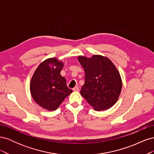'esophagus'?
Listing matches in <instances>:
<instances>
[{"label":"esophagus","instance_id":"34e87169","mask_svg":"<svg viewBox=\"0 0 154 154\" xmlns=\"http://www.w3.org/2000/svg\"><path fill=\"white\" fill-rule=\"evenodd\" d=\"M72 90H73L74 91H79V87H78V86L74 87L72 88Z\"/></svg>","mask_w":154,"mask_h":154}]
</instances>
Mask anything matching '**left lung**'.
Masks as SVG:
<instances>
[{"instance_id": "1", "label": "left lung", "mask_w": 154, "mask_h": 154, "mask_svg": "<svg viewBox=\"0 0 154 154\" xmlns=\"http://www.w3.org/2000/svg\"><path fill=\"white\" fill-rule=\"evenodd\" d=\"M78 58L85 71L81 95L95 110L109 109L116 103L122 91V81L117 68L110 60L101 55Z\"/></svg>"}]
</instances>
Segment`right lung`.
Returning a JSON list of instances; mask_svg holds the SVG:
<instances>
[{
  "instance_id": "obj_1",
  "label": "right lung",
  "mask_w": 154,
  "mask_h": 154,
  "mask_svg": "<svg viewBox=\"0 0 154 154\" xmlns=\"http://www.w3.org/2000/svg\"><path fill=\"white\" fill-rule=\"evenodd\" d=\"M63 63L55 58L42 62L30 83L31 96L36 103L48 110H54L72 92L60 74Z\"/></svg>"
}]
</instances>
